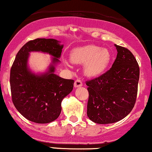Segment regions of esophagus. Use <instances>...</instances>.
<instances>
[{"instance_id":"1","label":"esophagus","mask_w":152,"mask_h":152,"mask_svg":"<svg viewBox=\"0 0 152 152\" xmlns=\"http://www.w3.org/2000/svg\"><path fill=\"white\" fill-rule=\"evenodd\" d=\"M82 81H81L80 79H76L74 82V87L77 88V87H80V86H82Z\"/></svg>"}]
</instances>
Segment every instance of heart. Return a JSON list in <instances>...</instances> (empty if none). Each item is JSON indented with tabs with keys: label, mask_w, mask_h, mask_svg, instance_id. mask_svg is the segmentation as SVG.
<instances>
[{
	"label": "heart",
	"mask_w": 152,
	"mask_h": 152,
	"mask_svg": "<svg viewBox=\"0 0 152 152\" xmlns=\"http://www.w3.org/2000/svg\"><path fill=\"white\" fill-rule=\"evenodd\" d=\"M112 59L110 52L94 45L79 47L71 54L73 63L84 64V72L89 77H97L104 73Z\"/></svg>",
	"instance_id": "1"
}]
</instances>
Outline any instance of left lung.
<instances>
[{
  "instance_id": "1",
  "label": "left lung",
  "mask_w": 152,
  "mask_h": 152,
  "mask_svg": "<svg viewBox=\"0 0 152 152\" xmlns=\"http://www.w3.org/2000/svg\"><path fill=\"white\" fill-rule=\"evenodd\" d=\"M115 46L118 54L110 69L86 82L89 86L87 116L99 124L123 119L133 110L137 96L139 67L136 59L127 48Z\"/></svg>"
}]
</instances>
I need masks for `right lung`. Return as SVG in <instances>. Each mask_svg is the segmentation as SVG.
<instances>
[{"label": "right lung", "instance_id": "obj_1", "mask_svg": "<svg viewBox=\"0 0 152 152\" xmlns=\"http://www.w3.org/2000/svg\"><path fill=\"white\" fill-rule=\"evenodd\" d=\"M55 39L38 38L26 42L16 54L10 74L11 96L15 107L29 121L48 123L61 113V102L71 92L74 81L65 79L55 73L61 61L63 45ZM31 51L48 53L53 57L48 71L33 73L28 60Z\"/></svg>", "mask_w": 152, "mask_h": 152}]
</instances>
